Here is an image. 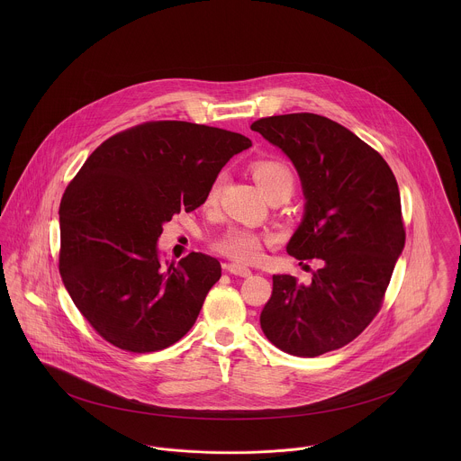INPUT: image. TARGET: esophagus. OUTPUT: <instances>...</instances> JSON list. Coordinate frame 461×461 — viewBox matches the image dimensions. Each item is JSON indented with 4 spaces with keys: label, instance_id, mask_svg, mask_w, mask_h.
Instances as JSON below:
<instances>
[{
    "label": "esophagus",
    "instance_id": "34e87169",
    "mask_svg": "<svg viewBox=\"0 0 461 461\" xmlns=\"http://www.w3.org/2000/svg\"><path fill=\"white\" fill-rule=\"evenodd\" d=\"M227 271L232 273V275H238V276H250V275H252L250 267H247V266H243V264H227Z\"/></svg>",
    "mask_w": 461,
    "mask_h": 461
}]
</instances>
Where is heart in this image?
Instances as JSON below:
<instances>
[{
	"mask_svg": "<svg viewBox=\"0 0 461 461\" xmlns=\"http://www.w3.org/2000/svg\"><path fill=\"white\" fill-rule=\"evenodd\" d=\"M250 170L254 179L258 181V185L263 188L267 197H276V195L291 197L294 190V174L285 161L273 159V158L256 159L250 165ZM223 185H225V174L220 172L212 177L205 192L203 205H214L218 202ZM266 243H267V238L261 232H256L245 227H232L212 243V249L232 261L254 263L263 256Z\"/></svg>",
	"mask_w": 461,
	"mask_h": 461,
	"instance_id": "obj_1",
	"label": "heart"
}]
</instances>
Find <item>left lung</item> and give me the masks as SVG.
<instances>
[{"label": "left lung", "mask_w": 461, "mask_h": 461, "mask_svg": "<svg viewBox=\"0 0 461 461\" xmlns=\"http://www.w3.org/2000/svg\"><path fill=\"white\" fill-rule=\"evenodd\" d=\"M250 128L291 158L303 185L287 254L320 263L307 285L273 275L261 329L289 355L318 357L358 337L384 305L406 238L397 183L378 150L327 117L287 113Z\"/></svg>", "instance_id": "8db88e82"}]
</instances>
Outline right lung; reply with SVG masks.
Instances as JSON below:
<instances>
[{
	"label": "right lung",
	"instance_id": "obj_1",
	"mask_svg": "<svg viewBox=\"0 0 461 461\" xmlns=\"http://www.w3.org/2000/svg\"><path fill=\"white\" fill-rule=\"evenodd\" d=\"M252 145L240 132L183 121H149L104 140L60 202L59 269L66 289L106 342L159 351L197 321L221 266L192 252L158 259L163 223L203 203L212 177Z\"/></svg>",
	"mask_w": 461,
	"mask_h": 461
}]
</instances>
